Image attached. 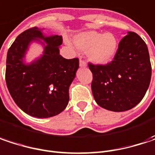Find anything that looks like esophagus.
<instances>
[{"instance_id": "34e87169", "label": "esophagus", "mask_w": 155, "mask_h": 155, "mask_svg": "<svg viewBox=\"0 0 155 155\" xmlns=\"http://www.w3.org/2000/svg\"><path fill=\"white\" fill-rule=\"evenodd\" d=\"M80 66H81V67H86V66H87V63H86L84 60L80 59Z\"/></svg>"}]
</instances>
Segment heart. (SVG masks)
I'll use <instances>...</instances> for the list:
<instances>
[{"mask_svg":"<svg viewBox=\"0 0 155 155\" xmlns=\"http://www.w3.org/2000/svg\"><path fill=\"white\" fill-rule=\"evenodd\" d=\"M74 43L78 49L87 50L89 59L96 64H106L115 55L117 40L112 34L87 31L74 37Z\"/></svg>","mask_w":155,"mask_h":155,"instance_id":"obj_1","label":"heart"}]
</instances>
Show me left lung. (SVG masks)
Instances as JSON below:
<instances>
[{
  "instance_id": "left-lung-1",
  "label": "left lung",
  "mask_w": 155,
  "mask_h": 155,
  "mask_svg": "<svg viewBox=\"0 0 155 155\" xmlns=\"http://www.w3.org/2000/svg\"><path fill=\"white\" fill-rule=\"evenodd\" d=\"M89 68L93 75L95 101L113 112L137 106L146 95L152 75L147 46L133 32L120 40L113 61L106 64L89 63Z\"/></svg>"
}]
</instances>
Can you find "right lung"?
<instances>
[{"label":"right lung","instance_id":"add662e5","mask_svg":"<svg viewBox=\"0 0 155 155\" xmlns=\"http://www.w3.org/2000/svg\"><path fill=\"white\" fill-rule=\"evenodd\" d=\"M41 31L32 27L17 37L8 50L5 79L10 96L21 110L34 117L49 118L67 106L79 59L64 58L59 54L62 36L46 37ZM40 39L47 43L43 56L31 64L24 63L30 43Z\"/></svg>","mask_w":155,"mask_h":155}]
</instances>
